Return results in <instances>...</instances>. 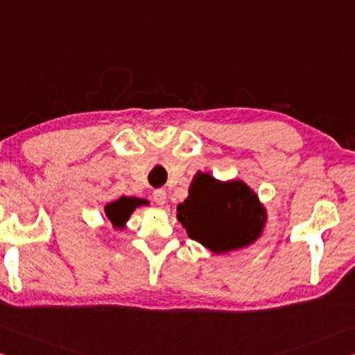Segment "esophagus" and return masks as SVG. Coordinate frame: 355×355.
Instances as JSON below:
<instances>
[{
    "instance_id": "34e87169",
    "label": "esophagus",
    "mask_w": 355,
    "mask_h": 355,
    "mask_svg": "<svg viewBox=\"0 0 355 355\" xmlns=\"http://www.w3.org/2000/svg\"><path fill=\"white\" fill-rule=\"evenodd\" d=\"M153 198H154V202L157 204V206H164V204L166 202V191L164 189L154 190Z\"/></svg>"
}]
</instances>
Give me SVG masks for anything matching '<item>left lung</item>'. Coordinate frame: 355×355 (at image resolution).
Instances as JSON below:
<instances>
[{
    "instance_id": "1",
    "label": "left lung",
    "mask_w": 355,
    "mask_h": 355,
    "mask_svg": "<svg viewBox=\"0 0 355 355\" xmlns=\"http://www.w3.org/2000/svg\"><path fill=\"white\" fill-rule=\"evenodd\" d=\"M189 198L178 206V218L189 237L214 252L246 246L262 232L265 212L246 184H223L198 173Z\"/></svg>"
}]
</instances>
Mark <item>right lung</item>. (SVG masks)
<instances>
[{
    "instance_id": "add662e5",
    "label": "right lung",
    "mask_w": 355,
    "mask_h": 355,
    "mask_svg": "<svg viewBox=\"0 0 355 355\" xmlns=\"http://www.w3.org/2000/svg\"><path fill=\"white\" fill-rule=\"evenodd\" d=\"M141 202L143 201L135 200V198L121 196L120 200L109 202L107 206H105V215H107V218L112 221V225L123 227L124 221H128L129 215L134 212L135 206H140Z\"/></svg>"
}]
</instances>
